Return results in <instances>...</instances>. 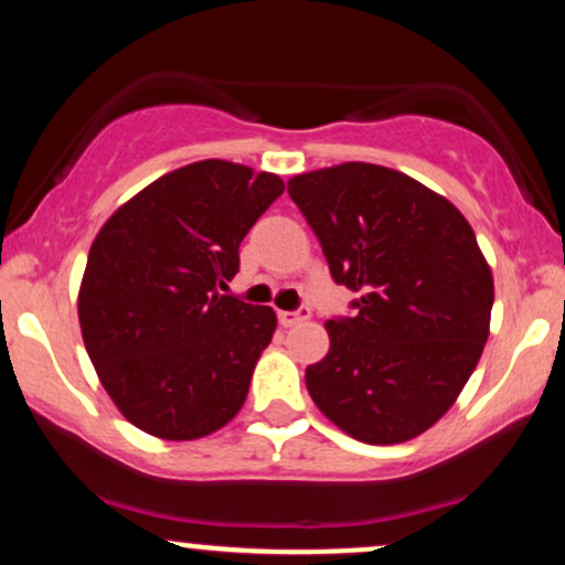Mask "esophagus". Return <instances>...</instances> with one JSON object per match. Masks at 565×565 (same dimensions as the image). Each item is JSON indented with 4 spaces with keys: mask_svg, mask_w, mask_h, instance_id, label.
<instances>
[{
    "mask_svg": "<svg viewBox=\"0 0 565 565\" xmlns=\"http://www.w3.org/2000/svg\"><path fill=\"white\" fill-rule=\"evenodd\" d=\"M310 316L308 308H300V310H278V323L281 327H295V323L305 321Z\"/></svg>",
    "mask_w": 565,
    "mask_h": 565,
    "instance_id": "34e87169",
    "label": "esophagus"
}]
</instances>
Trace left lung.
Masks as SVG:
<instances>
[{
    "label": "left lung",
    "instance_id": "8db88e82",
    "mask_svg": "<svg viewBox=\"0 0 565 565\" xmlns=\"http://www.w3.org/2000/svg\"><path fill=\"white\" fill-rule=\"evenodd\" d=\"M289 196L329 274L359 291L329 319L310 398L348 436L401 444L457 401L489 340L494 278L462 212L404 172L348 161L297 174Z\"/></svg>",
    "mask_w": 565,
    "mask_h": 565
}]
</instances>
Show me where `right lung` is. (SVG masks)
Returning a JSON list of instances; mask_svg holds the SVG:
<instances>
[{"label": "right lung", "mask_w": 565, "mask_h": 565, "mask_svg": "<svg viewBox=\"0 0 565 565\" xmlns=\"http://www.w3.org/2000/svg\"><path fill=\"white\" fill-rule=\"evenodd\" d=\"M281 193L278 174L196 161L142 188L95 236L79 289L84 348L135 427L193 440L238 414L276 313L217 287Z\"/></svg>", "instance_id": "add662e5"}]
</instances>
